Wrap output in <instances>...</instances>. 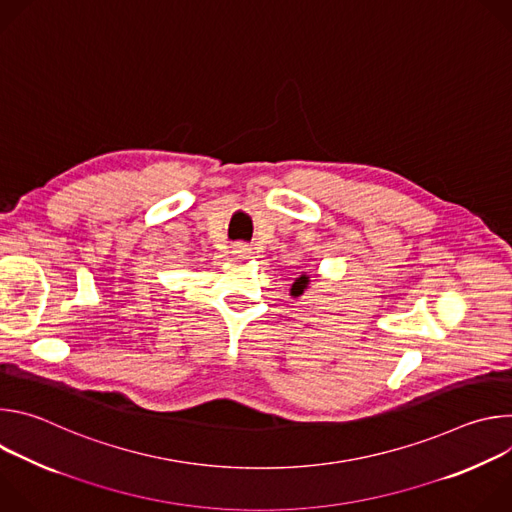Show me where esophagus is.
Returning a JSON list of instances; mask_svg holds the SVG:
<instances>
[{
	"instance_id": "34e87169",
	"label": "esophagus",
	"mask_w": 512,
	"mask_h": 512,
	"mask_svg": "<svg viewBox=\"0 0 512 512\" xmlns=\"http://www.w3.org/2000/svg\"><path fill=\"white\" fill-rule=\"evenodd\" d=\"M233 253H235L237 259H247V257H251L253 249H251L249 245H245V243H237V245L233 247Z\"/></svg>"
}]
</instances>
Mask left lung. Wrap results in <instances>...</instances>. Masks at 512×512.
<instances>
[{
	"label": "left lung",
	"instance_id": "obj_1",
	"mask_svg": "<svg viewBox=\"0 0 512 512\" xmlns=\"http://www.w3.org/2000/svg\"><path fill=\"white\" fill-rule=\"evenodd\" d=\"M308 281H310V277H306V275H302L300 279H296V283L291 285V294H294V296H302L306 285H308Z\"/></svg>",
	"mask_w": 512,
	"mask_h": 512
}]
</instances>
